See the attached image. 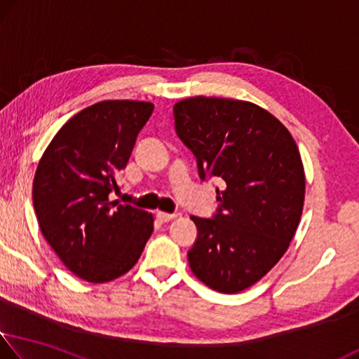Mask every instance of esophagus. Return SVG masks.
I'll return each mask as SVG.
<instances>
[{"instance_id": "34e87169", "label": "esophagus", "mask_w": 359, "mask_h": 359, "mask_svg": "<svg viewBox=\"0 0 359 359\" xmlns=\"http://www.w3.org/2000/svg\"><path fill=\"white\" fill-rule=\"evenodd\" d=\"M156 217H157V219L161 223H167V222H172V219L175 218V215L173 213H167V212H161L158 210L157 213H156Z\"/></svg>"}]
</instances>
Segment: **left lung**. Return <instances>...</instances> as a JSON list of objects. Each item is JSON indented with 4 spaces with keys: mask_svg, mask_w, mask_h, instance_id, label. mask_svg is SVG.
<instances>
[{
    "mask_svg": "<svg viewBox=\"0 0 359 359\" xmlns=\"http://www.w3.org/2000/svg\"><path fill=\"white\" fill-rule=\"evenodd\" d=\"M180 140L197 157L198 175L218 176L213 218L187 253L197 279L237 294L271 271L294 239L305 202V170L290 131L249 101L194 96L173 106Z\"/></svg>",
    "mask_w": 359,
    "mask_h": 359,
    "instance_id": "8db88e82",
    "label": "left lung"
}]
</instances>
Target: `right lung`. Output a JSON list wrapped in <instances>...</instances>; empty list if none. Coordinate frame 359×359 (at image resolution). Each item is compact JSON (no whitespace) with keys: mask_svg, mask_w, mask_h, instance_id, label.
Masks as SVG:
<instances>
[{"mask_svg":"<svg viewBox=\"0 0 359 359\" xmlns=\"http://www.w3.org/2000/svg\"><path fill=\"white\" fill-rule=\"evenodd\" d=\"M152 102L114 99L75 114L38 162L33 207L41 234L65 266L93 284L114 280L140 260L152 213L110 202Z\"/></svg>","mask_w":359,"mask_h":359,"instance_id":"1","label":"right lung"}]
</instances>
